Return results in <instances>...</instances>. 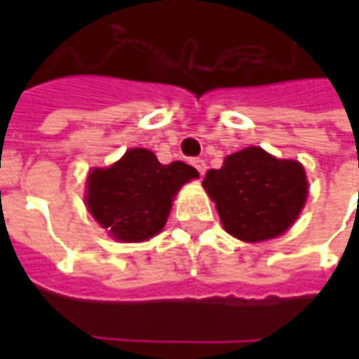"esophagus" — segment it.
<instances>
[{"mask_svg": "<svg viewBox=\"0 0 359 359\" xmlns=\"http://www.w3.org/2000/svg\"><path fill=\"white\" fill-rule=\"evenodd\" d=\"M191 165H194V168H196V170H198V172H200L201 175H203V173H205V170H208L205 161H203V159H201V158H194V159H191Z\"/></svg>", "mask_w": 359, "mask_h": 359, "instance_id": "esophagus-1", "label": "esophagus"}]
</instances>
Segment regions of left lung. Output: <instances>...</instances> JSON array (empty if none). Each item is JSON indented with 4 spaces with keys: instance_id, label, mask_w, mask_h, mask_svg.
Here are the masks:
<instances>
[{
    "instance_id": "1",
    "label": "left lung",
    "mask_w": 359,
    "mask_h": 359,
    "mask_svg": "<svg viewBox=\"0 0 359 359\" xmlns=\"http://www.w3.org/2000/svg\"><path fill=\"white\" fill-rule=\"evenodd\" d=\"M203 187L215 201L224 229L243 241H264L290 228L308 198L302 163L245 147L205 173Z\"/></svg>"
}]
</instances>
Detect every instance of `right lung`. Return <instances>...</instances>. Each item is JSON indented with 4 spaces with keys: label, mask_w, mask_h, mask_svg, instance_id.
I'll use <instances>...</instances> for the list:
<instances>
[{
    "label": "right lung",
    "mask_w": 359,
    "mask_h": 359,
    "mask_svg": "<svg viewBox=\"0 0 359 359\" xmlns=\"http://www.w3.org/2000/svg\"><path fill=\"white\" fill-rule=\"evenodd\" d=\"M198 172L184 161L159 163L144 147H133L111 168L88 175V210L102 228L121 241H144L163 228L172 198Z\"/></svg>",
    "instance_id": "1"
}]
</instances>
